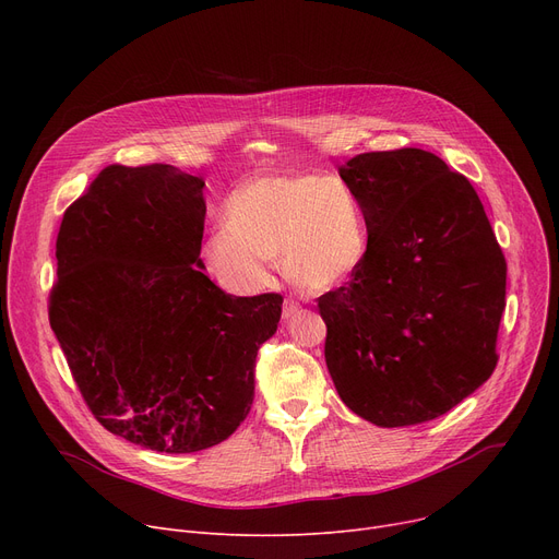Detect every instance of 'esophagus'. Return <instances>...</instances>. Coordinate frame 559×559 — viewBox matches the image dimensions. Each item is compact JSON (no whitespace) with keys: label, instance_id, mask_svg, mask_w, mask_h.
<instances>
[{"label":"esophagus","instance_id":"1","mask_svg":"<svg viewBox=\"0 0 559 559\" xmlns=\"http://www.w3.org/2000/svg\"><path fill=\"white\" fill-rule=\"evenodd\" d=\"M297 312H299V304L295 299H285V304H283V319L295 317Z\"/></svg>","mask_w":559,"mask_h":559}]
</instances>
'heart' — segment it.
<instances>
[{"mask_svg": "<svg viewBox=\"0 0 559 559\" xmlns=\"http://www.w3.org/2000/svg\"><path fill=\"white\" fill-rule=\"evenodd\" d=\"M369 253L358 199L319 174L260 176L226 201L224 226L203 242V267L233 295L270 285V260L304 289L324 292L356 276Z\"/></svg>", "mask_w": 559, "mask_h": 559, "instance_id": "1", "label": "heart"}]
</instances>
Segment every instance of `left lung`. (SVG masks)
Here are the masks:
<instances>
[{
  "label": "left lung",
  "instance_id": "1",
  "mask_svg": "<svg viewBox=\"0 0 559 559\" xmlns=\"http://www.w3.org/2000/svg\"><path fill=\"white\" fill-rule=\"evenodd\" d=\"M369 253L317 299L326 367L348 409L380 428L430 421L491 376L508 264L462 174L424 150L358 154L340 167Z\"/></svg>",
  "mask_w": 559,
  "mask_h": 559
}]
</instances>
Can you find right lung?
<instances>
[{
  "label": "right lung",
  "mask_w": 559,
  "mask_h": 559,
  "mask_svg": "<svg viewBox=\"0 0 559 559\" xmlns=\"http://www.w3.org/2000/svg\"><path fill=\"white\" fill-rule=\"evenodd\" d=\"M203 179L108 165L63 215L49 324L95 419L131 444L194 453L253 403L281 295L233 297L203 274Z\"/></svg>",
  "instance_id": "add662e5"
}]
</instances>
